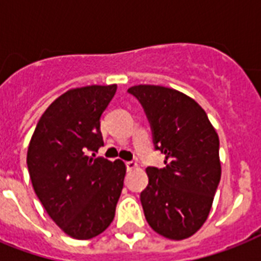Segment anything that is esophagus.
<instances>
[{"instance_id": "1", "label": "esophagus", "mask_w": 261, "mask_h": 261, "mask_svg": "<svg viewBox=\"0 0 261 261\" xmlns=\"http://www.w3.org/2000/svg\"><path fill=\"white\" fill-rule=\"evenodd\" d=\"M126 167H127V171H133V169H135L138 165H137V163H134V161H127Z\"/></svg>"}]
</instances>
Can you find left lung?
Listing matches in <instances>:
<instances>
[{"label":"left lung","mask_w":261,"mask_h":261,"mask_svg":"<svg viewBox=\"0 0 261 261\" xmlns=\"http://www.w3.org/2000/svg\"><path fill=\"white\" fill-rule=\"evenodd\" d=\"M127 92L143 107L155 150L165 154V168L146 169L145 218L167 239H188L206 222L221 180L218 134L202 107L178 90L135 85Z\"/></svg>","instance_id":"1"}]
</instances>
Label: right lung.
<instances>
[{
	"mask_svg": "<svg viewBox=\"0 0 261 261\" xmlns=\"http://www.w3.org/2000/svg\"><path fill=\"white\" fill-rule=\"evenodd\" d=\"M116 85L67 90L39 119L27 165L35 194L67 236L89 240L114 221L126 165L89 155L102 146L100 118Z\"/></svg>",
	"mask_w": 261,
	"mask_h": 261,
	"instance_id": "right-lung-1",
	"label": "right lung"
}]
</instances>
